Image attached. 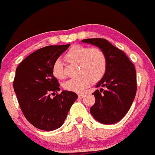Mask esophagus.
I'll return each mask as SVG.
<instances>
[{"label":"esophagus","instance_id":"1","mask_svg":"<svg viewBox=\"0 0 155 155\" xmlns=\"http://www.w3.org/2000/svg\"><path fill=\"white\" fill-rule=\"evenodd\" d=\"M78 98H83L84 97V95H83V94H78Z\"/></svg>","mask_w":155,"mask_h":155}]
</instances>
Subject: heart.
Here are the masks:
<instances>
[{"instance_id": "obj_1", "label": "heart", "mask_w": 155, "mask_h": 155, "mask_svg": "<svg viewBox=\"0 0 155 155\" xmlns=\"http://www.w3.org/2000/svg\"><path fill=\"white\" fill-rule=\"evenodd\" d=\"M65 59L70 64H78V75L64 83V90L75 93L83 92L91 82L97 83L104 77L107 71V60L104 52L98 47L76 44L68 50ZM52 74L57 79H64L65 73L60 59H57L52 67Z\"/></svg>"}]
</instances>
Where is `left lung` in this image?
Wrapping results in <instances>:
<instances>
[{
    "mask_svg": "<svg viewBox=\"0 0 155 155\" xmlns=\"http://www.w3.org/2000/svg\"><path fill=\"white\" fill-rule=\"evenodd\" d=\"M81 41L98 47L103 51L107 60L104 77L96 84L93 95L96 102L90 113L97 121L104 124L119 122L127 114L135 97L137 81L134 65L121 50L105 39H85Z\"/></svg>",
    "mask_w": 155,
    "mask_h": 155,
    "instance_id": "1",
    "label": "left lung"
}]
</instances>
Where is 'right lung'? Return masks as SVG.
Instances as JSON below:
<instances>
[{
  "instance_id": "obj_1",
  "label": "right lung",
  "mask_w": 155,
  "mask_h": 155,
  "mask_svg": "<svg viewBox=\"0 0 155 155\" xmlns=\"http://www.w3.org/2000/svg\"><path fill=\"white\" fill-rule=\"evenodd\" d=\"M70 44L48 46L31 53L17 67L14 89L23 114L34 127L43 130L61 127L77 94L62 91L53 98L51 94L60 90L52 72L54 62Z\"/></svg>"
}]
</instances>
